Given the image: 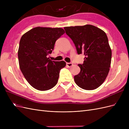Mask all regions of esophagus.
<instances>
[{"label":"esophagus","instance_id":"obj_1","mask_svg":"<svg viewBox=\"0 0 129 129\" xmlns=\"http://www.w3.org/2000/svg\"><path fill=\"white\" fill-rule=\"evenodd\" d=\"M66 65H67V67H70L73 66V64L72 63H66Z\"/></svg>","mask_w":129,"mask_h":129}]
</instances>
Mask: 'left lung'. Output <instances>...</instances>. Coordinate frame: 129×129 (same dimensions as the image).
<instances>
[{
    "label": "left lung",
    "instance_id": "obj_1",
    "mask_svg": "<svg viewBox=\"0 0 129 129\" xmlns=\"http://www.w3.org/2000/svg\"><path fill=\"white\" fill-rule=\"evenodd\" d=\"M66 34L75 45L78 54L85 55L81 69L74 76L76 84L87 90L99 87L106 79L110 70L111 49L107 34L102 29L91 25L65 27Z\"/></svg>",
    "mask_w": 129,
    "mask_h": 129
}]
</instances>
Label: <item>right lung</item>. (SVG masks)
Segmentation results:
<instances>
[{
    "label": "right lung",
    "instance_id": "right-lung-1",
    "mask_svg": "<svg viewBox=\"0 0 129 129\" xmlns=\"http://www.w3.org/2000/svg\"><path fill=\"white\" fill-rule=\"evenodd\" d=\"M64 33L61 28L37 27L21 37L18 52L19 67L34 88L48 90L57 84L60 70L66 63L63 61H52L47 56Z\"/></svg>",
    "mask_w": 129,
    "mask_h": 129
}]
</instances>
